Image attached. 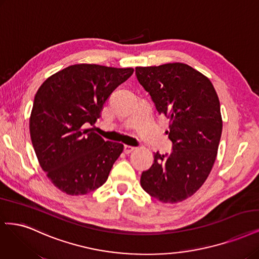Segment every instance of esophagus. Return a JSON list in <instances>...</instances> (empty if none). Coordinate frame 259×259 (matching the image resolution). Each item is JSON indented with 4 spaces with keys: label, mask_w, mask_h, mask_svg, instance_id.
I'll return each mask as SVG.
<instances>
[{
    "label": "esophagus",
    "mask_w": 259,
    "mask_h": 259,
    "mask_svg": "<svg viewBox=\"0 0 259 259\" xmlns=\"http://www.w3.org/2000/svg\"><path fill=\"white\" fill-rule=\"evenodd\" d=\"M134 147H131V146H124V148H123V150H124V153L125 154H128V153H131L132 151H134Z\"/></svg>",
    "instance_id": "1"
}]
</instances>
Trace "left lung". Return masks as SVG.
Listing matches in <instances>:
<instances>
[{"instance_id":"8db88e82","label":"left lung","mask_w":259,"mask_h":259,"mask_svg":"<svg viewBox=\"0 0 259 259\" xmlns=\"http://www.w3.org/2000/svg\"><path fill=\"white\" fill-rule=\"evenodd\" d=\"M136 77L169 119L172 142L169 154L154 153L141 187L162 202L182 201L200 189L215 162L223 128L219 96L209 78L184 63L136 67Z\"/></svg>"}]
</instances>
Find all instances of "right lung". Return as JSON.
I'll use <instances>...</instances> for the list:
<instances>
[{
	"label": "right lung",
	"instance_id": "add662e5",
	"mask_svg": "<svg viewBox=\"0 0 259 259\" xmlns=\"http://www.w3.org/2000/svg\"><path fill=\"white\" fill-rule=\"evenodd\" d=\"M133 68L75 64L53 74L35 94L30 135L38 163L52 184L68 195L95 191L108 179L123 151L84 128L101 117L110 94Z\"/></svg>",
	"mask_w": 259,
	"mask_h": 259
}]
</instances>
